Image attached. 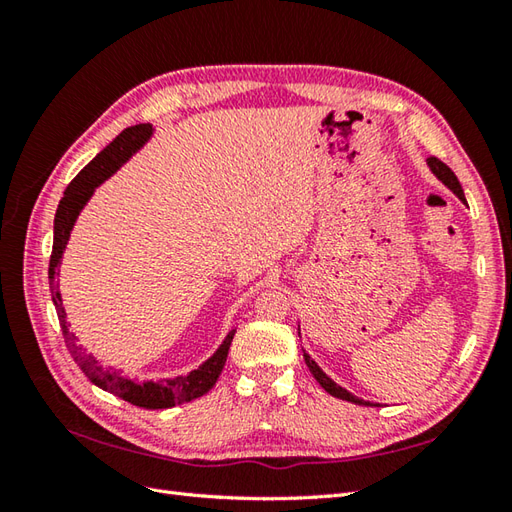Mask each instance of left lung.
<instances>
[{
  "instance_id": "obj_1",
  "label": "left lung",
  "mask_w": 512,
  "mask_h": 512,
  "mask_svg": "<svg viewBox=\"0 0 512 512\" xmlns=\"http://www.w3.org/2000/svg\"><path fill=\"white\" fill-rule=\"evenodd\" d=\"M427 165H429V167H431V171L436 173V176H438L444 184H447V187H449V189H451L455 195H458V198L464 202L462 184H460V180H458V178H455V173H453L447 165H444L442 160H438L436 156H431V158L427 160ZM303 358H306V365H308V369L312 372V376L317 378V383H319L325 391H328L330 396H334V398H341V400H347V402H354V405H369V402H365V400H361V398H356L354 394H350V391L343 389L341 385H336L334 380H332L328 374H325L323 369H321L317 363H314L312 358H310L306 352H303Z\"/></svg>"
}]
</instances>
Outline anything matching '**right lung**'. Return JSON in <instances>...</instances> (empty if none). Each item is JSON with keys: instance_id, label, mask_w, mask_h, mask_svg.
I'll list each match as a JSON object with an SVG mask.
<instances>
[{"instance_id": "obj_1", "label": "right lung", "mask_w": 512, "mask_h": 512, "mask_svg": "<svg viewBox=\"0 0 512 512\" xmlns=\"http://www.w3.org/2000/svg\"><path fill=\"white\" fill-rule=\"evenodd\" d=\"M151 132H154V127L147 123L127 127L125 132L118 134L112 143L107 145L101 154L90 162V165H85L79 171V176L68 184V189H65L63 198L59 202L57 215H54V242H52L48 277H50V292H52L54 308H57V317L61 323L65 345H68V350L76 361V365L81 367V372L88 376L96 387L110 391V394L132 402L136 407L169 409V407L182 405V402H191L195 398L204 396L206 391L215 385V380L220 378L224 369L228 347H231L235 330L228 332L224 343L220 345V350H217L200 369H193L189 376L158 380V383H154V380L136 383V380L121 376V372H116L112 367H103L92 354H85L81 345H76V336L70 332V325L65 321V310H63L61 292L57 284L61 255L65 250V244H68L70 239V231L76 222V217H79L85 202L92 198L94 189L99 187L103 180L110 178L125 160H129V156H132L134 151H138L147 143Z\"/></svg>"}]
</instances>
